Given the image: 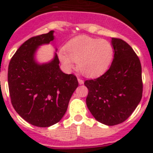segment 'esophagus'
Masks as SVG:
<instances>
[{
  "instance_id": "esophagus-1",
  "label": "esophagus",
  "mask_w": 153,
  "mask_h": 153,
  "mask_svg": "<svg viewBox=\"0 0 153 153\" xmlns=\"http://www.w3.org/2000/svg\"><path fill=\"white\" fill-rule=\"evenodd\" d=\"M78 81H79V83L80 84V85H82V84L84 83V81L81 79V78H78Z\"/></svg>"
}]
</instances>
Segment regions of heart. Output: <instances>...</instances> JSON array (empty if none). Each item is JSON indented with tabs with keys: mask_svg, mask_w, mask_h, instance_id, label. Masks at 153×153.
<instances>
[{
	"mask_svg": "<svg viewBox=\"0 0 153 153\" xmlns=\"http://www.w3.org/2000/svg\"><path fill=\"white\" fill-rule=\"evenodd\" d=\"M114 55L113 44L108 40L86 36L70 40L59 52V58L65 67L71 70L74 62L82 74L87 77L101 75L109 69Z\"/></svg>",
	"mask_w": 153,
	"mask_h": 153,
	"instance_id": "b5f03b06",
	"label": "heart"
}]
</instances>
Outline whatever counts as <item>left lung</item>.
<instances>
[{"instance_id": "left-lung-1", "label": "left lung", "mask_w": 153, "mask_h": 153, "mask_svg": "<svg viewBox=\"0 0 153 153\" xmlns=\"http://www.w3.org/2000/svg\"><path fill=\"white\" fill-rule=\"evenodd\" d=\"M114 56L109 70L95 79L86 80V105L94 117L106 126H115L133 114L142 98L141 65L126 42L112 38Z\"/></svg>"}]
</instances>
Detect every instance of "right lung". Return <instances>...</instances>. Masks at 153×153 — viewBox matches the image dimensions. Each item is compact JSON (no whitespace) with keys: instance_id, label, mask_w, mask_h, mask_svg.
<instances>
[{"instance_id":"add662e5","label":"right lung","mask_w":153,"mask_h":153,"mask_svg":"<svg viewBox=\"0 0 153 153\" xmlns=\"http://www.w3.org/2000/svg\"><path fill=\"white\" fill-rule=\"evenodd\" d=\"M53 33L50 31L27 39L8 65V83L13 108L23 119L38 127H49L62 119L79 86L75 75L60 70L56 53L48 63L39 64L35 60L38 47L52 41Z\"/></svg>"}]
</instances>
